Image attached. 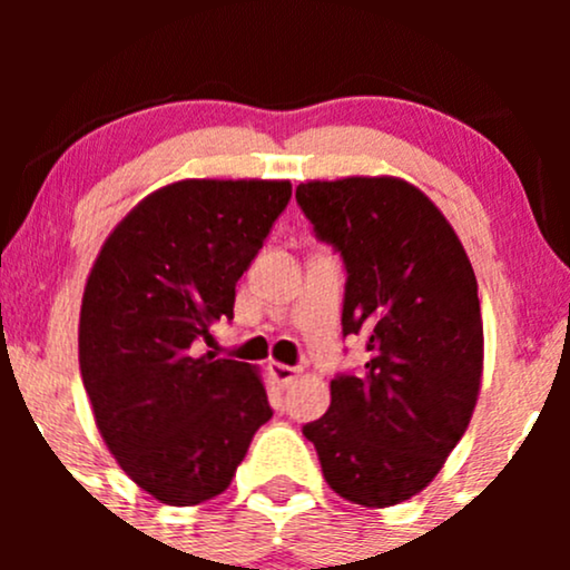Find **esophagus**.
Returning <instances> with one entry per match:
<instances>
[{"mask_svg": "<svg viewBox=\"0 0 570 570\" xmlns=\"http://www.w3.org/2000/svg\"><path fill=\"white\" fill-rule=\"evenodd\" d=\"M271 375H273V381H276L278 385H292L294 381H297L299 377V370L297 367H289V364H281V362H271Z\"/></svg>", "mask_w": 570, "mask_h": 570, "instance_id": "1", "label": "esophagus"}]
</instances>
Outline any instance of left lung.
Here are the masks:
<instances>
[{
  "instance_id": "obj_1",
  "label": "left lung",
  "mask_w": 570,
  "mask_h": 570,
  "mask_svg": "<svg viewBox=\"0 0 570 570\" xmlns=\"http://www.w3.org/2000/svg\"><path fill=\"white\" fill-rule=\"evenodd\" d=\"M297 203L348 271L343 335L370 351L303 434L337 495L394 507L440 474L472 421L485 353L472 263L440 208L396 176L313 179Z\"/></svg>"
}]
</instances>
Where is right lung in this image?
Wrapping results in <instances>:
<instances>
[{
    "label": "right lung",
    "mask_w": 570,
    "mask_h": 570,
    "mask_svg": "<svg viewBox=\"0 0 570 570\" xmlns=\"http://www.w3.org/2000/svg\"><path fill=\"white\" fill-rule=\"evenodd\" d=\"M289 198L286 179L174 181L130 208L90 267L85 391L109 453L160 503L225 493L271 421L259 370L195 343L233 318L235 284Z\"/></svg>",
    "instance_id": "obj_1"
}]
</instances>
